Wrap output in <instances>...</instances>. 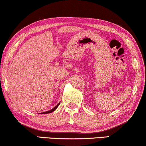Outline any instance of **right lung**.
Returning <instances> with one entry per match:
<instances>
[{"label":"right lung","mask_w":146,"mask_h":146,"mask_svg":"<svg viewBox=\"0 0 146 146\" xmlns=\"http://www.w3.org/2000/svg\"><path fill=\"white\" fill-rule=\"evenodd\" d=\"M59 104H60V102H59V103L57 104V105L55 106L54 108H52V110H48V111H46V112H42V113H40V114H49V113H51V112H52L54 111V110H55V109H56V108H57V107H58V106L59 105Z\"/></svg>","instance_id":"obj_1"}]
</instances>
